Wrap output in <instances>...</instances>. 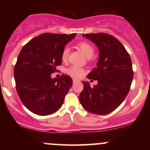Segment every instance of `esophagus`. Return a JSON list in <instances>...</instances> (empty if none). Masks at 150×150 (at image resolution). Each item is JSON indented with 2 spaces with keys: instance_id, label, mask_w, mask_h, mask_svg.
Masks as SVG:
<instances>
[{
  "instance_id": "esophagus-1",
  "label": "esophagus",
  "mask_w": 150,
  "mask_h": 150,
  "mask_svg": "<svg viewBox=\"0 0 150 150\" xmlns=\"http://www.w3.org/2000/svg\"><path fill=\"white\" fill-rule=\"evenodd\" d=\"M73 83H75V82H79V80H77V79H73Z\"/></svg>"
}]
</instances>
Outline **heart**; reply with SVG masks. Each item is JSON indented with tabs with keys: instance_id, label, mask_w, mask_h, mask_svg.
<instances>
[{
	"instance_id": "b5f03b06",
	"label": "heart",
	"mask_w": 150,
	"mask_h": 150,
	"mask_svg": "<svg viewBox=\"0 0 150 150\" xmlns=\"http://www.w3.org/2000/svg\"><path fill=\"white\" fill-rule=\"evenodd\" d=\"M77 46L80 48L82 52L85 54V56L87 58H91L94 55V47L89 44V42H85V41H82L77 44ZM70 49L68 46H65L63 48V51L61 53V60L63 62H66L68 59V56H69ZM67 73L71 75L72 77H76V78H80L85 75V71L83 68H80V67L77 66V65H72L67 70Z\"/></svg>"
}]
</instances>
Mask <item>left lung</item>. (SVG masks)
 I'll use <instances>...</instances> for the list:
<instances>
[{
	"instance_id": "left-lung-1",
	"label": "left lung",
	"mask_w": 150,
	"mask_h": 150,
	"mask_svg": "<svg viewBox=\"0 0 150 150\" xmlns=\"http://www.w3.org/2000/svg\"><path fill=\"white\" fill-rule=\"evenodd\" d=\"M82 35L99 49L97 67L87 75V78L97 80L98 84L91 87L88 82H82L84 89L79 99L84 108L90 113L108 114L120 106L130 90L133 78L131 59L123 44L112 35Z\"/></svg>"
}]
</instances>
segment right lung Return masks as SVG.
<instances>
[{
	"label": "right lung",
	"mask_w": 150,
	"mask_h": 150,
	"mask_svg": "<svg viewBox=\"0 0 150 150\" xmlns=\"http://www.w3.org/2000/svg\"><path fill=\"white\" fill-rule=\"evenodd\" d=\"M75 35L42 34L22 47L14 77L20 100L32 113L46 116L61 107L73 80L66 75L59 79H52L51 75L61 65L62 51Z\"/></svg>",
	"instance_id": "1"
}]
</instances>
